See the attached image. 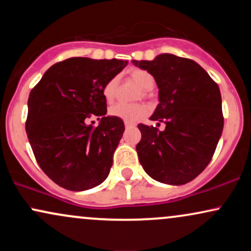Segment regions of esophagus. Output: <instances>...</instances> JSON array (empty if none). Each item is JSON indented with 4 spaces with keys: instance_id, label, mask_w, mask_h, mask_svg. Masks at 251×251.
I'll return each mask as SVG.
<instances>
[{
    "instance_id": "1",
    "label": "esophagus",
    "mask_w": 251,
    "mask_h": 251,
    "mask_svg": "<svg viewBox=\"0 0 251 251\" xmlns=\"http://www.w3.org/2000/svg\"><path fill=\"white\" fill-rule=\"evenodd\" d=\"M134 126V124H132V123H127V122H125V127L126 128H129V127H133Z\"/></svg>"
}]
</instances>
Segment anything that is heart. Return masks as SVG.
Masks as SVG:
<instances>
[{
    "label": "heart",
    "instance_id": "heart-1",
    "mask_svg": "<svg viewBox=\"0 0 251 251\" xmlns=\"http://www.w3.org/2000/svg\"><path fill=\"white\" fill-rule=\"evenodd\" d=\"M127 74L129 79L143 89V97H149L150 91L154 86L153 76L148 71L140 70V68H132V70L128 71ZM117 85V79L113 77V79L108 80L106 85L103 86L102 94L107 102H111L114 99V97H116ZM108 112L112 117L119 118L124 122L135 123L146 116L148 108L143 103H131V105H127V103H117V105L112 106Z\"/></svg>",
    "mask_w": 251,
    "mask_h": 251
}]
</instances>
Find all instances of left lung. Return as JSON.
<instances>
[{"label":"left lung","instance_id":"1","mask_svg":"<svg viewBox=\"0 0 251 251\" xmlns=\"http://www.w3.org/2000/svg\"><path fill=\"white\" fill-rule=\"evenodd\" d=\"M132 63L154 77L159 103L150 119L165 125H138L139 162L154 180L189 183L208 166L223 131L220 87L197 62L174 54Z\"/></svg>","mask_w":251,"mask_h":251}]
</instances>
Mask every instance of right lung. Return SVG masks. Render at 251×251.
<instances>
[{
  "mask_svg": "<svg viewBox=\"0 0 251 251\" xmlns=\"http://www.w3.org/2000/svg\"><path fill=\"white\" fill-rule=\"evenodd\" d=\"M126 65L117 59L71 57L48 68L31 89L28 140L40 168L61 188L83 191L107 178L125 126L106 116L102 88ZM94 116L97 128L88 124Z\"/></svg>",
  "mask_w": 251,
  "mask_h": 251,
  "instance_id": "add662e5",
  "label": "right lung"
}]
</instances>
